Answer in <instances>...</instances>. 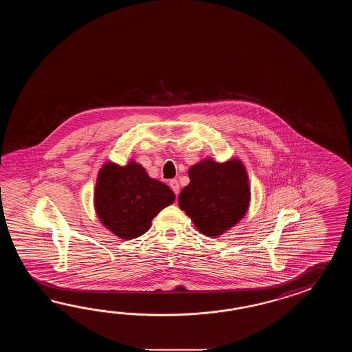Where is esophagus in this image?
Returning a JSON list of instances; mask_svg holds the SVG:
<instances>
[{
    "label": "esophagus",
    "instance_id": "1",
    "mask_svg": "<svg viewBox=\"0 0 352 352\" xmlns=\"http://www.w3.org/2000/svg\"><path fill=\"white\" fill-rule=\"evenodd\" d=\"M170 187L173 188V192L176 195H179V181L177 179H171L170 181Z\"/></svg>",
    "mask_w": 352,
    "mask_h": 352
}]
</instances>
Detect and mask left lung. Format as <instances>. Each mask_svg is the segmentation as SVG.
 Instances as JSON below:
<instances>
[{
  "label": "left lung",
  "instance_id": "1",
  "mask_svg": "<svg viewBox=\"0 0 352 352\" xmlns=\"http://www.w3.org/2000/svg\"><path fill=\"white\" fill-rule=\"evenodd\" d=\"M190 184L179 205L199 232L217 238L245 215L250 201L247 170L239 160L223 164L206 158L188 170Z\"/></svg>",
  "mask_w": 352,
  "mask_h": 352
}]
</instances>
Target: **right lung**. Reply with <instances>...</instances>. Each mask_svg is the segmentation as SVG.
Instances as JSON below:
<instances>
[{"instance_id": "right-lung-1", "label": "right lung", "mask_w": 352, "mask_h": 352, "mask_svg": "<svg viewBox=\"0 0 352 352\" xmlns=\"http://www.w3.org/2000/svg\"><path fill=\"white\" fill-rule=\"evenodd\" d=\"M175 201L170 187L151 179L135 161L108 162L98 173L96 211L102 224L122 239H135L150 229L152 219Z\"/></svg>"}]
</instances>
